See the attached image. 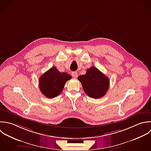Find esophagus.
I'll return each instance as SVG.
<instances>
[{"mask_svg": "<svg viewBox=\"0 0 151 151\" xmlns=\"http://www.w3.org/2000/svg\"><path fill=\"white\" fill-rule=\"evenodd\" d=\"M71 75H72V76L73 78H76L78 77V73L76 72H72Z\"/></svg>", "mask_w": 151, "mask_h": 151, "instance_id": "34e87169", "label": "esophagus"}]
</instances>
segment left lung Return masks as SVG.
<instances>
[{
	"instance_id": "left-lung-1",
	"label": "left lung",
	"mask_w": 151,
	"mask_h": 151,
	"mask_svg": "<svg viewBox=\"0 0 151 151\" xmlns=\"http://www.w3.org/2000/svg\"><path fill=\"white\" fill-rule=\"evenodd\" d=\"M85 92L89 97L98 99L103 97L109 87V79L96 67L88 69L85 75L78 76Z\"/></svg>"
}]
</instances>
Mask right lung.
<instances>
[{"mask_svg": "<svg viewBox=\"0 0 151 151\" xmlns=\"http://www.w3.org/2000/svg\"><path fill=\"white\" fill-rule=\"evenodd\" d=\"M71 78L68 73L60 72L53 66L40 77V90L47 98H53L62 92L66 82Z\"/></svg>", "mask_w": 151, "mask_h": 151, "instance_id": "obj_1", "label": "right lung"}]
</instances>
